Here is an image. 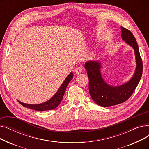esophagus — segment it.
Wrapping results in <instances>:
<instances>
[{
	"label": "esophagus",
	"instance_id": "1",
	"mask_svg": "<svg viewBox=\"0 0 149 149\" xmlns=\"http://www.w3.org/2000/svg\"><path fill=\"white\" fill-rule=\"evenodd\" d=\"M81 72H82V69L80 67H78L75 69V73L76 74H80L81 73Z\"/></svg>",
	"mask_w": 149,
	"mask_h": 149
}]
</instances>
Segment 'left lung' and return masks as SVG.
I'll use <instances>...</instances> for the list:
<instances>
[{"instance_id": "8db88e82", "label": "left lung", "mask_w": 149, "mask_h": 149, "mask_svg": "<svg viewBox=\"0 0 149 149\" xmlns=\"http://www.w3.org/2000/svg\"><path fill=\"white\" fill-rule=\"evenodd\" d=\"M121 29L122 40L134 49L136 59L135 73L127 82L117 86L107 83L101 75V63L99 60L88 61L84 65L89 77L90 95L100 106L109 107L126 101L132 95L142 76L143 62L136 39L129 30L123 27Z\"/></svg>"}]
</instances>
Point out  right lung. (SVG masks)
<instances>
[{"label": "right lung", "instance_id": "add662e5", "mask_svg": "<svg viewBox=\"0 0 149 149\" xmlns=\"http://www.w3.org/2000/svg\"><path fill=\"white\" fill-rule=\"evenodd\" d=\"M73 75L74 74L72 72L70 73L67 76L65 81L63 82L62 84L60 86V88L58 89L57 92L56 93V94H55L51 99L46 101L45 103L38 104H29L22 103L19 100L18 101L23 106L31 109H33V110H35L37 111H49V110H52V109L56 108L61 103L63 97V95L65 94L67 86L69 84V83L72 79Z\"/></svg>", "mask_w": 149, "mask_h": 149}]
</instances>
